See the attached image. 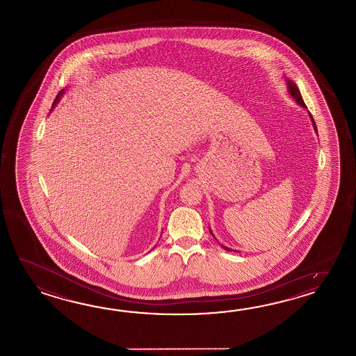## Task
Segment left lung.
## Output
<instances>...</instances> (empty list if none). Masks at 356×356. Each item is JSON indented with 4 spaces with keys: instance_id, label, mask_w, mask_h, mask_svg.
Returning <instances> with one entry per match:
<instances>
[{
    "instance_id": "1",
    "label": "left lung",
    "mask_w": 356,
    "mask_h": 356,
    "mask_svg": "<svg viewBox=\"0 0 356 356\" xmlns=\"http://www.w3.org/2000/svg\"><path fill=\"white\" fill-rule=\"evenodd\" d=\"M286 85H288V90L289 92H290V95L293 97V98L296 99V103L299 104V106H302V108H307V106H305V103H304V100H302V95H300V91H299V89H298V86H296V83H293L291 80H288L286 79ZM309 114L310 120H312V122H313V127H314V131L317 132V126H316V123H314V120H313V117H312V114ZM210 234H212L211 229H210ZM212 236H213V234H212ZM215 238V236H213ZM216 239V238H215ZM221 247L224 248V250H227V252H230V248H227V247H225V245H222L221 244Z\"/></svg>"
}]
</instances>
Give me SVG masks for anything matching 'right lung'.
<instances>
[{
    "mask_svg": "<svg viewBox=\"0 0 356 356\" xmlns=\"http://www.w3.org/2000/svg\"><path fill=\"white\" fill-rule=\"evenodd\" d=\"M62 94H63V90L60 91V94H58V95H57V97H56V99H54V106H52V108H54V106H56V104H57V103H58V100H60V95H62Z\"/></svg>",
    "mask_w": 356,
    "mask_h": 356,
    "instance_id": "obj_1",
    "label": "right lung"
}]
</instances>
